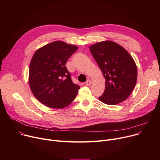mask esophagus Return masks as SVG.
Segmentation results:
<instances>
[{
	"label": "esophagus",
	"instance_id": "34e87169",
	"mask_svg": "<svg viewBox=\"0 0 160 160\" xmlns=\"http://www.w3.org/2000/svg\"><path fill=\"white\" fill-rule=\"evenodd\" d=\"M91 81L90 80H87V82H86V86H90L91 85Z\"/></svg>",
	"mask_w": 160,
	"mask_h": 160
}]
</instances>
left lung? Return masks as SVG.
I'll use <instances>...</instances> for the list:
<instances>
[{
	"label": "left lung",
	"instance_id": "left-lung-1",
	"mask_svg": "<svg viewBox=\"0 0 160 160\" xmlns=\"http://www.w3.org/2000/svg\"><path fill=\"white\" fill-rule=\"evenodd\" d=\"M105 78V90L99 100L108 105L118 104L132 93L137 82L138 69L133 58L120 45L104 41L89 47Z\"/></svg>",
	"mask_w": 160,
	"mask_h": 160
}]
</instances>
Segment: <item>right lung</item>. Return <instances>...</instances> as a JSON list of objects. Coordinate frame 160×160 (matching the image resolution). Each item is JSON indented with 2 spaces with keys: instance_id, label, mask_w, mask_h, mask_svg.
I'll return each mask as SVG.
<instances>
[{
  "instance_id": "1",
  "label": "right lung",
  "mask_w": 160,
  "mask_h": 160,
  "mask_svg": "<svg viewBox=\"0 0 160 160\" xmlns=\"http://www.w3.org/2000/svg\"><path fill=\"white\" fill-rule=\"evenodd\" d=\"M78 47L56 41L38 48L29 67L28 83L33 95L47 107L62 109L75 99L80 86L72 83L65 67Z\"/></svg>"
}]
</instances>
